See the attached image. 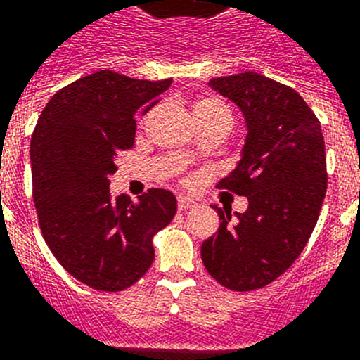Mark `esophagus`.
<instances>
[{"label": "esophagus", "instance_id": "esophagus-1", "mask_svg": "<svg viewBox=\"0 0 360 360\" xmlns=\"http://www.w3.org/2000/svg\"><path fill=\"white\" fill-rule=\"evenodd\" d=\"M195 206H198V202L193 201V199L184 198V195H179V198H177V208H179V210H190V208H195Z\"/></svg>", "mask_w": 360, "mask_h": 360}]
</instances>
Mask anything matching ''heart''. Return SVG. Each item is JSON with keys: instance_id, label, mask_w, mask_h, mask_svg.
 Returning a JSON list of instances; mask_svg holds the SVG:
<instances>
[{"instance_id": "b5f03b06", "label": "heart", "mask_w": 360, "mask_h": 360, "mask_svg": "<svg viewBox=\"0 0 360 360\" xmlns=\"http://www.w3.org/2000/svg\"><path fill=\"white\" fill-rule=\"evenodd\" d=\"M193 115H195V120L214 117V115H224V117H230V120H232V114L228 110V106L217 98L198 99V101L193 103Z\"/></svg>"}]
</instances>
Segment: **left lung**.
<instances>
[{"mask_svg":"<svg viewBox=\"0 0 360 360\" xmlns=\"http://www.w3.org/2000/svg\"><path fill=\"white\" fill-rule=\"evenodd\" d=\"M208 85L245 114L243 158L217 186L248 198V208L214 206L221 224L202 243V264L224 288L252 292L292 266L317 224L328 186L323 130L295 90L257 72Z\"/></svg>","mask_w":360,"mask_h":360,"instance_id":"1","label":"left lung"}]
</instances>
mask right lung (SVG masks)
<instances>
[{
  "mask_svg": "<svg viewBox=\"0 0 360 360\" xmlns=\"http://www.w3.org/2000/svg\"><path fill=\"white\" fill-rule=\"evenodd\" d=\"M170 85L94 72L56 92L34 128L32 199L43 239L72 277L99 292L141 279L154 262L152 239L176 215L168 190L150 188L137 202L108 190L115 158L134 146L136 114Z\"/></svg>",
  "mask_w": 360,
  "mask_h": 360,
  "instance_id": "obj_1",
  "label": "right lung"
}]
</instances>
